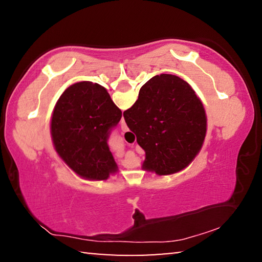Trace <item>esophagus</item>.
<instances>
[{
	"instance_id": "34e87169",
	"label": "esophagus",
	"mask_w": 262,
	"mask_h": 262,
	"mask_svg": "<svg viewBox=\"0 0 262 262\" xmlns=\"http://www.w3.org/2000/svg\"><path fill=\"white\" fill-rule=\"evenodd\" d=\"M121 129H122V132L128 130V127H127L126 121H125V119H123V118H121Z\"/></svg>"
}]
</instances>
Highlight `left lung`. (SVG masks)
Listing matches in <instances>:
<instances>
[{
  "mask_svg": "<svg viewBox=\"0 0 262 262\" xmlns=\"http://www.w3.org/2000/svg\"><path fill=\"white\" fill-rule=\"evenodd\" d=\"M122 112L98 83L83 81L64 90L51 120L53 145L70 170L85 180H106L118 172L107 145Z\"/></svg>",
  "mask_w": 262,
  "mask_h": 262,
  "instance_id": "8db88e82",
  "label": "left lung"
}]
</instances>
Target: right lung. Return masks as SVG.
I'll list each match as a JSON object with an SVG mask.
<instances>
[{
  "label": "right lung",
  "mask_w": 262,
  "mask_h": 262,
  "mask_svg": "<svg viewBox=\"0 0 262 262\" xmlns=\"http://www.w3.org/2000/svg\"><path fill=\"white\" fill-rule=\"evenodd\" d=\"M123 118L145 151L142 170L158 176L187 167L200 152L207 134L202 101L187 82L171 74L150 78Z\"/></svg>",
  "instance_id": "add662e5"
}]
</instances>
